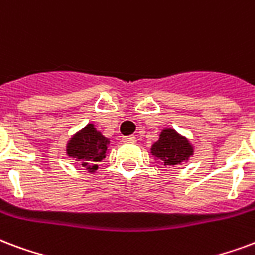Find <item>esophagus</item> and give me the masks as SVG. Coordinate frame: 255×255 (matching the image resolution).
Listing matches in <instances>:
<instances>
[{
	"instance_id": "esophagus-1",
	"label": "esophagus",
	"mask_w": 255,
	"mask_h": 255,
	"mask_svg": "<svg viewBox=\"0 0 255 255\" xmlns=\"http://www.w3.org/2000/svg\"><path fill=\"white\" fill-rule=\"evenodd\" d=\"M123 142H126V143H136V137L135 136H126V137H123Z\"/></svg>"
}]
</instances>
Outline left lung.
<instances>
[{
  "instance_id": "1",
  "label": "left lung",
  "mask_w": 255,
  "mask_h": 255,
  "mask_svg": "<svg viewBox=\"0 0 255 255\" xmlns=\"http://www.w3.org/2000/svg\"><path fill=\"white\" fill-rule=\"evenodd\" d=\"M151 154L163 161L165 165L175 166L188 161V158L193 154V147L174 129L166 128L159 135V140L151 147Z\"/></svg>"
}]
</instances>
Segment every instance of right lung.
Masks as SVG:
<instances>
[{
  "label": "right lung",
  "mask_w": 255,
  "mask_h": 255,
  "mask_svg": "<svg viewBox=\"0 0 255 255\" xmlns=\"http://www.w3.org/2000/svg\"><path fill=\"white\" fill-rule=\"evenodd\" d=\"M108 144V139L104 137L93 124H88L81 132L71 137L67 144V155L75 158L86 170L96 171L99 167L97 162L105 158Z\"/></svg>",
  "instance_id": "add662e5"
}]
</instances>
